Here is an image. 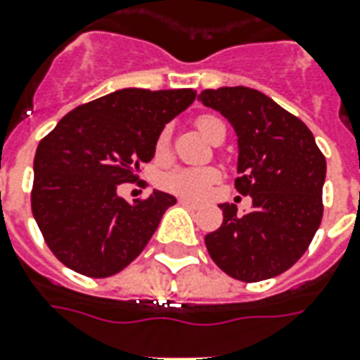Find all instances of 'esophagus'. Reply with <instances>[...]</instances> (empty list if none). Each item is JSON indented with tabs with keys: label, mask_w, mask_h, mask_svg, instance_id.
Wrapping results in <instances>:
<instances>
[{
	"label": "esophagus",
	"mask_w": 360,
	"mask_h": 360,
	"mask_svg": "<svg viewBox=\"0 0 360 360\" xmlns=\"http://www.w3.org/2000/svg\"><path fill=\"white\" fill-rule=\"evenodd\" d=\"M179 202L183 206H188V208H198V206H200L197 200H188V198H179Z\"/></svg>",
	"instance_id": "obj_1"
}]
</instances>
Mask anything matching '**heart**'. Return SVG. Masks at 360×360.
<instances>
[{
	"mask_svg": "<svg viewBox=\"0 0 360 360\" xmlns=\"http://www.w3.org/2000/svg\"><path fill=\"white\" fill-rule=\"evenodd\" d=\"M218 120L220 119L205 115V117H200L197 120V127L206 138H210L212 128L216 127ZM169 140H172L169 128H163L158 140H155V154H158V158H163V155L167 154ZM218 179H220V172L216 167H210V165H205V167H177V169L163 173L162 179H160V185L167 193H173L177 197L202 198L206 197V193L210 191V187Z\"/></svg>",
	"mask_w": 360,
	"mask_h": 360,
	"instance_id": "obj_1",
	"label": "heart"
}]
</instances>
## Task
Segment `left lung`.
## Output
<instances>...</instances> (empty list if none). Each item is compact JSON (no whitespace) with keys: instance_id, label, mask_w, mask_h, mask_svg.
Wrapping results in <instances>:
<instances>
[{"instance_id":"1","label":"left lung","mask_w":360,"mask_h":360,"mask_svg":"<svg viewBox=\"0 0 360 360\" xmlns=\"http://www.w3.org/2000/svg\"><path fill=\"white\" fill-rule=\"evenodd\" d=\"M198 101L236 130V188L253 200L245 214L220 205L222 226L206 233V250L238 281L273 278L302 257L320 228L326 158L310 128L257 89H205Z\"/></svg>"}]
</instances>
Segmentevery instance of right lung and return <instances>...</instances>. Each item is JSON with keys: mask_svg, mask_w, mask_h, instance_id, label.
Here are the masks:
<instances>
[{"mask_svg": "<svg viewBox=\"0 0 360 360\" xmlns=\"http://www.w3.org/2000/svg\"><path fill=\"white\" fill-rule=\"evenodd\" d=\"M193 89L127 87L75 107L34 154L32 216L52 253L75 273L110 276L142 253L177 198L154 191L120 197L155 154L167 122L195 101Z\"/></svg>", "mask_w": 360, "mask_h": 360, "instance_id": "1", "label": "right lung"}]
</instances>
